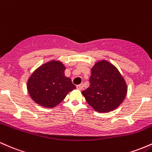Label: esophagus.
Segmentation results:
<instances>
[{
  "mask_svg": "<svg viewBox=\"0 0 152 152\" xmlns=\"http://www.w3.org/2000/svg\"><path fill=\"white\" fill-rule=\"evenodd\" d=\"M83 84L77 85V90H81L82 89H83Z\"/></svg>",
  "mask_w": 152,
  "mask_h": 152,
  "instance_id": "1",
  "label": "esophagus"
}]
</instances>
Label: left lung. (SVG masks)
Listing matches in <instances>:
<instances>
[{
    "label": "left lung",
    "mask_w": 152,
    "mask_h": 152,
    "mask_svg": "<svg viewBox=\"0 0 152 152\" xmlns=\"http://www.w3.org/2000/svg\"><path fill=\"white\" fill-rule=\"evenodd\" d=\"M90 86L82 91L95 111L108 113L117 108L126 98L127 85L121 74L107 60L98 61L91 69Z\"/></svg>",
    "instance_id": "obj_1"
}]
</instances>
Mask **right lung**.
Instances as JSON below:
<instances>
[{"mask_svg": "<svg viewBox=\"0 0 152 152\" xmlns=\"http://www.w3.org/2000/svg\"><path fill=\"white\" fill-rule=\"evenodd\" d=\"M66 67L60 61L52 60L34 72L27 82L32 100L46 108H54L75 89L69 77L64 75Z\"/></svg>", "mask_w": 152, "mask_h": 152, "instance_id": "right-lung-1", "label": "right lung"}]
</instances>
